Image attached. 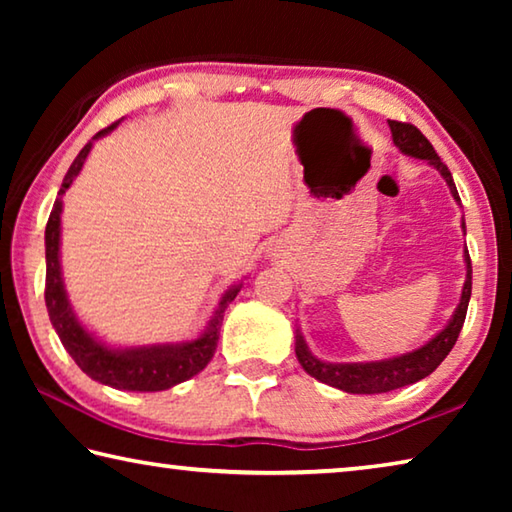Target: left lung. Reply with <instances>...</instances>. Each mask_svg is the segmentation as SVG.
Here are the masks:
<instances>
[{
    "label": "left lung",
    "mask_w": 512,
    "mask_h": 512,
    "mask_svg": "<svg viewBox=\"0 0 512 512\" xmlns=\"http://www.w3.org/2000/svg\"><path fill=\"white\" fill-rule=\"evenodd\" d=\"M388 126H391L393 142L397 149H400L404 155H411V158L427 160L433 169H438L440 176L445 178L449 192H452V196L456 198V203H461L452 173H449L447 164L438 158V153L433 151V146L427 137H424L413 124H402V121L388 119ZM463 230H465V221H463ZM465 264H467V277L463 284L461 302H458L452 320L445 325L443 332H438L429 343H424L422 348L400 354V357L384 359V361L329 363V361L316 359L314 354L309 352L305 336L296 329V357L300 361V366L307 370V375L316 377L318 381H323V384L341 388L345 393H357V395L388 393V391H395V388L409 386V384H415V381L429 377L431 372L443 363L447 354L452 352L458 334H461L463 323H465L467 305H470V296H472V262L467 250H465Z\"/></svg>",
    "instance_id": "1"
}]
</instances>
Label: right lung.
<instances>
[{"label":"right lung","mask_w":512,"mask_h":512,"mask_svg":"<svg viewBox=\"0 0 512 512\" xmlns=\"http://www.w3.org/2000/svg\"><path fill=\"white\" fill-rule=\"evenodd\" d=\"M121 119L103 128L97 135H108L112 128H117ZM92 142H88L76 155L72 167L67 169L63 185L56 196L54 210L49 214L47 230H45V248H47V282H45V302L49 311V320L54 325L60 343L65 345L69 357L76 361L85 375L94 381L117 388V391H167V388L180 384V381L192 379L198 375L210 359L214 357L216 341H219L223 314L232 300L241 291V284H235L223 293L219 309L214 311L205 332L192 341L183 343H158V345H140V348H110L85 329L79 318L72 311L67 300V291L63 284V273H60V214H63V194L74 183L83 169V162L92 151Z\"/></svg>","instance_id":"right-lung-1"}]
</instances>
